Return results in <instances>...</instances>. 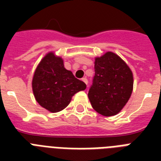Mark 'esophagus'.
<instances>
[{"instance_id":"obj_1","label":"esophagus","mask_w":161,"mask_h":161,"mask_svg":"<svg viewBox=\"0 0 161 161\" xmlns=\"http://www.w3.org/2000/svg\"><path fill=\"white\" fill-rule=\"evenodd\" d=\"M82 81H83V83H85L86 84H88V79H87V78H82Z\"/></svg>"}]
</instances>
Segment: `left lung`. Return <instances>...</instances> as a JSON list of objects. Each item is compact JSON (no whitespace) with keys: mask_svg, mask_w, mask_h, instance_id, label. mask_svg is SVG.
Wrapping results in <instances>:
<instances>
[{"mask_svg":"<svg viewBox=\"0 0 161 161\" xmlns=\"http://www.w3.org/2000/svg\"><path fill=\"white\" fill-rule=\"evenodd\" d=\"M95 75L88 91L93 109L108 117L119 114L133 91L132 71L121 58L108 52L94 62Z\"/></svg>","mask_w":161,"mask_h":161,"instance_id":"1","label":"left lung"}]
</instances>
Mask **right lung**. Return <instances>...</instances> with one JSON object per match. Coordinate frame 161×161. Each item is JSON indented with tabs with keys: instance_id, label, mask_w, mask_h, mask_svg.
<instances>
[{
	"instance_id": "add662e5",
	"label": "right lung",
	"mask_w": 161,
	"mask_h": 161,
	"mask_svg": "<svg viewBox=\"0 0 161 161\" xmlns=\"http://www.w3.org/2000/svg\"><path fill=\"white\" fill-rule=\"evenodd\" d=\"M85 88V83L67 70L62 58L52 52L42 59L32 78V91L36 102L52 113L64 109L72 97Z\"/></svg>"
}]
</instances>
